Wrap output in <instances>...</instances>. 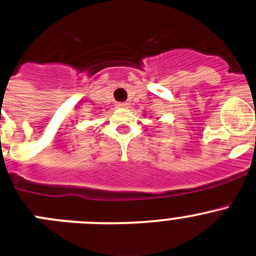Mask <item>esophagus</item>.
Instances as JSON below:
<instances>
[{
    "label": "esophagus",
    "instance_id": "esophagus-1",
    "mask_svg": "<svg viewBox=\"0 0 256 256\" xmlns=\"http://www.w3.org/2000/svg\"><path fill=\"white\" fill-rule=\"evenodd\" d=\"M116 106H118V108H128V106H130V104L128 102H118L116 104Z\"/></svg>",
    "mask_w": 256,
    "mask_h": 256
}]
</instances>
